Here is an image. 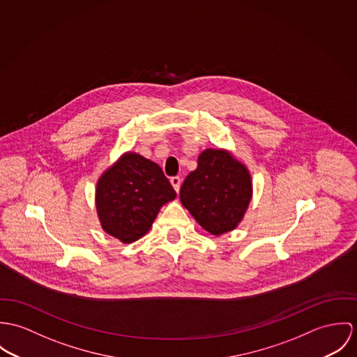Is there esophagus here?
<instances>
[{"mask_svg": "<svg viewBox=\"0 0 357 357\" xmlns=\"http://www.w3.org/2000/svg\"><path fill=\"white\" fill-rule=\"evenodd\" d=\"M181 183H182V181H181L179 176H172V178H171V185H172V188L175 189L176 193H178L179 189H181Z\"/></svg>", "mask_w": 357, "mask_h": 357, "instance_id": "esophagus-1", "label": "esophagus"}]
</instances>
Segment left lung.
Wrapping results in <instances>:
<instances>
[{
    "mask_svg": "<svg viewBox=\"0 0 357 357\" xmlns=\"http://www.w3.org/2000/svg\"><path fill=\"white\" fill-rule=\"evenodd\" d=\"M182 205L212 236L234 230L252 198V178L241 161L223 149H205L181 188Z\"/></svg>",
    "mask_w": 357,
    "mask_h": 357,
    "instance_id": "left-lung-1",
    "label": "left lung"
}]
</instances>
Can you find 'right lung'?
Returning a JSON list of instances; mask_svg holds the SVG:
<instances>
[{
	"mask_svg": "<svg viewBox=\"0 0 357 357\" xmlns=\"http://www.w3.org/2000/svg\"><path fill=\"white\" fill-rule=\"evenodd\" d=\"M176 197L159 165L127 152L98 179L96 206L101 227L123 243L144 237L160 208Z\"/></svg>",
	"mask_w": 357,
	"mask_h": 357,
	"instance_id": "add662e5",
	"label": "right lung"
}]
</instances>
